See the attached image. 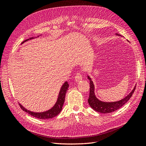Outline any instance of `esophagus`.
<instances>
[{"mask_svg": "<svg viewBox=\"0 0 146 146\" xmlns=\"http://www.w3.org/2000/svg\"><path fill=\"white\" fill-rule=\"evenodd\" d=\"M83 79V76L82 74L80 72H78L77 73L76 76H75V80H76V82H80Z\"/></svg>", "mask_w": 146, "mask_h": 146, "instance_id": "1", "label": "esophagus"}]
</instances>
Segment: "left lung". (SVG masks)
<instances>
[{
  "mask_svg": "<svg viewBox=\"0 0 146 146\" xmlns=\"http://www.w3.org/2000/svg\"><path fill=\"white\" fill-rule=\"evenodd\" d=\"M118 35L119 36V35ZM88 78H89L90 80V96L88 100V103H89L91 107L93 110H94L95 111L99 113H112L113 111H116L117 110L119 109L120 108H121L122 106L124 104H125L130 99L132 95H133L136 88V86H135L134 88V89L132 90V91L129 95L121 100L117 101V102H103L99 100L96 98L95 94H94V86L93 85V83H92L91 78L89 77H88Z\"/></svg>",
  "mask_w": 146,
  "mask_h": 146,
  "instance_id": "obj_1",
  "label": "left lung"
}]
</instances>
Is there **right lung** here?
<instances>
[{
  "mask_svg": "<svg viewBox=\"0 0 146 146\" xmlns=\"http://www.w3.org/2000/svg\"><path fill=\"white\" fill-rule=\"evenodd\" d=\"M29 40V39H27ZM27 40H25L22 42V44L25 42ZM69 88V85L67 82H66L62 87L61 88L60 91L59 92V96H58V100H57V102L56 104L54 105V107H53L52 109L48 110V111L46 112H43V113H34L30 111H29V110H26L24 107H23L21 104H19L20 107L21 108L22 110H23L24 111L27 112L28 114H29L30 115L32 116L38 118V119H48L52 117H54L58 115V114L61 112V110H62L63 105L64 102V99H65V95L66 93V91H68V89Z\"/></svg>",
  "mask_w": 146,
  "mask_h": 146,
  "instance_id": "add662e5",
  "label": "right lung"
}]
</instances>
